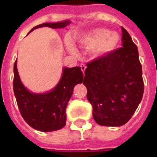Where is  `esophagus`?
<instances>
[{"mask_svg": "<svg viewBox=\"0 0 157 157\" xmlns=\"http://www.w3.org/2000/svg\"><path fill=\"white\" fill-rule=\"evenodd\" d=\"M81 71H82V72H83V74L85 73V71H86V65H85V64H81Z\"/></svg>", "mask_w": 157, "mask_h": 157, "instance_id": "1", "label": "esophagus"}]
</instances>
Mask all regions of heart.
Instances as JSON below:
<instances>
[{"mask_svg": "<svg viewBox=\"0 0 157 157\" xmlns=\"http://www.w3.org/2000/svg\"><path fill=\"white\" fill-rule=\"evenodd\" d=\"M79 42L89 49L96 47L98 54H105L117 49L120 36L117 33H111L106 28H96L81 36Z\"/></svg>", "mask_w": 157, "mask_h": 157, "instance_id": "b5f03b06", "label": "heart"}]
</instances>
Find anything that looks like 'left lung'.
Masks as SVG:
<instances>
[{"instance_id":"left-lung-1","label":"left lung","mask_w":157,"mask_h":157,"mask_svg":"<svg viewBox=\"0 0 157 157\" xmlns=\"http://www.w3.org/2000/svg\"><path fill=\"white\" fill-rule=\"evenodd\" d=\"M122 47L86 64L83 84L93 107V117L103 126H121L129 121L144 90L138 47L124 28Z\"/></svg>"}]
</instances>
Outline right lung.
<instances>
[{"mask_svg": "<svg viewBox=\"0 0 157 157\" xmlns=\"http://www.w3.org/2000/svg\"><path fill=\"white\" fill-rule=\"evenodd\" d=\"M70 21L45 23L36 26L30 31L42 27L63 28ZM84 76L80 67H64L60 81L50 92L34 94L21 82L17 69V59L13 65V93L22 117L32 128L41 132H51L62 129L66 124V107L76 85L82 83Z\"/></svg>", "mask_w": 157, "mask_h": 157, "instance_id": "obj_1", "label": "right lung"}]
</instances>
